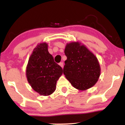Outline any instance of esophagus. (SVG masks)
<instances>
[{
    "instance_id": "obj_1",
    "label": "esophagus",
    "mask_w": 125,
    "mask_h": 125,
    "mask_svg": "<svg viewBox=\"0 0 125 125\" xmlns=\"http://www.w3.org/2000/svg\"><path fill=\"white\" fill-rule=\"evenodd\" d=\"M59 65L62 68H63V67H64V64H63V62H60Z\"/></svg>"
}]
</instances>
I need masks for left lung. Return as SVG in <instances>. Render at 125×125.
<instances>
[{"instance_id": "obj_1", "label": "left lung", "mask_w": 125, "mask_h": 125, "mask_svg": "<svg viewBox=\"0 0 125 125\" xmlns=\"http://www.w3.org/2000/svg\"><path fill=\"white\" fill-rule=\"evenodd\" d=\"M64 53L67 59L65 61L63 73L72 85L80 90L93 86L101 73L96 56L78 42L66 44Z\"/></svg>"}]
</instances>
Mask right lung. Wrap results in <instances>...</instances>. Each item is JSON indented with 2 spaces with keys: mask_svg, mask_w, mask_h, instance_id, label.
Segmentation results:
<instances>
[{
  "mask_svg": "<svg viewBox=\"0 0 125 125\" xmlns=\"http://www.w3.org/2000/svg\"><path fill=\"white\" fill-rule=\"evenodd\" d=\"M62 69L54 62L48 50V44L42 42L34 48L28 60L26 77L32 88L39 94L47 96L55 91Z\"/></svg>",
  "mask_w": 125,
  "mask_h": 125,
  "instance_id": "add662e5",
  "label": "right lung"
}]
</instances>
